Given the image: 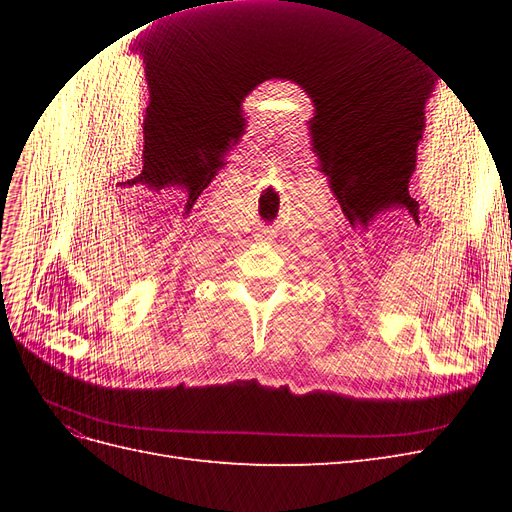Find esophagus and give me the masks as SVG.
<instances>
[{
    "mask_svg": "<svg viewBox=\"0 0 512 512\" xmlns=\"http://www.w3.org/2000/svg\"><path fill=\"white\" fill-rule=\"evenodd\" d=\"M256 239L258 241H271V232L269 230H260L258 235H256Z\"/></svg>",
    "mask_w": 512,
    "mask_h": 512,
    "instance_id": "34e87169",
    "label": "esophagus"
}]
</instances>
